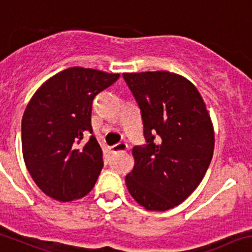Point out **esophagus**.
Returning <instances> with one entry per match:
<instances>
[{
  "mask_svg": "<svg viewBox=\"0 0 252 252\" xmlns=\"http://www.w3.org/2000/svg\"><path fill=\"white\" fill-rule=\"evenodd\" d=\"M128 150V146L127 143H124V142H120L117 145H114L110 147V151L112 153H117V152H126Z\"/></svg>",
  "mask_w": 252,
  "mask_h": 252,
  "instance_id": "1",
  "label": "esophagus"
}]
</instances>
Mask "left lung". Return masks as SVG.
<instances>
[{"instance_id": "obj_1", "label": "left lung", "mask_w": 252, "mask_h": 252, "mask_svg": "<svg viewBox=\"0 0 252 252\" xmlns=\"http://www.w3.org/2000/svg\"><path fill=\"white\" fill-rule=\"evenodd\" d=\"M141 110L146 145L132 148L126 176L133 199L164 212L186 200L204 178L214 152V127L198 89L169 71L124 73Z\"/></svg>"}]
</instances>
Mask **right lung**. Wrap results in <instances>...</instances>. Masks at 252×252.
Segmentation results:
<instances>
[{"label": "right lung", "mask_w": 252, "mask_h": 252, "mask_svg": "<svg viewBox=\"0 0 252 252\" xmlns=\"http://www.w3.org/2000/svg\"><path fill=\"white\" fill-rule=\"evenodd\" d=\"M96 69L73 66L40 85L22 119L26 167L40 190L59 202L90 193L101 172L102 151L93 133V100L119 79Z\"/></svg>", "instance_id": "right-lung-1"}]
</instances>
